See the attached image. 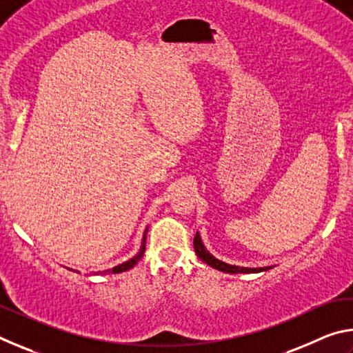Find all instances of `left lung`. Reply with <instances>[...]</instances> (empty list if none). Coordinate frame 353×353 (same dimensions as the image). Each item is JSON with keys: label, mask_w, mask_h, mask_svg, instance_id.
Here are the masks:
<instances>
[{"label": "left lung", "mask_w": 353, "mask_h": 353, "mask_svg": "<svg viewBox=\"0 0 353 353\" xmlns=\"http://www.w3.org/2000/svg\"><path fill=\"white\" fill-rule=\"evenodd\" d=\"M193 244H194L196 255H198L202 261L207 263L208 266H212V268H214V270H218V271L229 272V274H238V272H240V274H254V272L268 271V270H271V268H272V266H266V268H243V266L229 265V263H224V261H221L218 259H214V256L205 249L204 243H202L201 236H199V232H196Z\"/></svg>", "instance_id": "left-lung-1"}]
</instances>
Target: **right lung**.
<instances>
[{
    "instance_id": "obj_1",
    "label": "right lung",
    "mask_w": 353,
    "mask_h": 353,
    "mask_svg": "<svg viewBox=\"0 0 353 353\" xmlns=\"http://www.w3.org/2000/svg\"><path fill=\"white\" fill-rule=\"evenodd\" d=\"M146 234H148V229L145 230V234H143V240H141V246H140V250L137 252V255H134L132 259L121 263V265H118L113 268V270H107V271H99V272H93V274H118V272H124L130 270V268H134L137 263L140 261V259L143 256V254H145V249H146Z\"/></svg>"
}]
</instances>
